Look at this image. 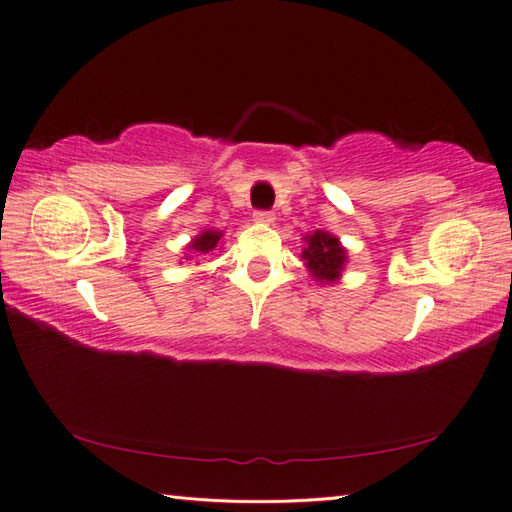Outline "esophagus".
I'll list each match as a JSON object with an SVG mask.
<instances>
[{"instance_id":"esophagus-1","label":"esophagus","mask_w":512,"mask_h":512,"mask_svg":"<svg viewBox=\"0 0 512 512\" xmlns=\"http://www.w3.org/2000/svg\"><path fill=\"white\" fill-rule=\"evenodd\" d=\"M254 220H256L258 225H272L274 223V214H272V211H256Z\"/></svg>"}]
</instances>
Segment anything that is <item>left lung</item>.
I'll return each instance as SVG.
<instances>
[{
	"mask_svg": "<svg viewBox=\"0 0 512 512\" xmlns=\"http://www.w3.org/2000/svg\"><path fill=\"white\" fill-rule=\"evenodd\" d=\"M303 243V265L314 281L321 285L339 283L347 263H350L341 238L330 234V231L316 229L312 234L303 236Z\"/></svg>",
	"mask_w": 512,
	"mask_h": 512,
	"instance_id": "obj_1",
	"label": "left lung"
}]
</instances>
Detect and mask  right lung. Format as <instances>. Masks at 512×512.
<instances>
[{"mask_svg":"<svg viewBox=\"0 0 512 512\" xmlns=\"http://www.w3.org/2000/svg\"><path fill=\"white\" fill-rule=\"evenodd\" d=\"M223 231L220 229H202L198 236H194L185 247V260H194L200 256H207L214 252L218 245H223Z\"/></svg>","mask_w":512,"mask_h":512,"instance_id":"1","label":"right lung"}]
</instances>
